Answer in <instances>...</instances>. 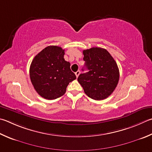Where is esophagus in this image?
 Listing matches in <instances>:
<instances>
[{
	"label": "esophagus",
	"instance_id": "obj_1",
	"mask_svg": "<svg viewBox=\"0 0 152 152\" xmlns=\"http://www.w3.org/2000/svg\"><path fill=\"white\" fill-rule=\"evenodd\" d=\"M80 70H78V71L76 72H75V74H76V76L77 78H78V76L80 75Z\"/></svg>",
	"mask_w": 152,
	"mask_h": 152
}]
</instances>
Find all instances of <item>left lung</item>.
Returning <instances> with one entry per match:
<instances>
[{
	"label": "left lung",
	"mask_w": 152,
	"mask_h": 152,
	"mask_svg": "<svg viewBox=\"0 0 152 152\" xmlns=\"http://www.w3.org/2000/svg\"><path fill=\"white\" fill-rule=\"evenodd\" d=\"M88 72L80 74L78 81L88 97L102 100L110 96L116 88L120 72L116 62L106 49L93 47L83 50ZM84 70V69H83Z\"/></svg>",
	"instance_id": "obj_1"
}]
</instances>
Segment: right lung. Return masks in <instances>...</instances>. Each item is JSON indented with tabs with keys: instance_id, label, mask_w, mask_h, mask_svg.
Returning a JSON list of instances; mask_svg holds the SVG:
<instances>
[{
	"instance_id": "1",
	"label": "right lung",
	"mask_w": 152,
	"mask_h": 152,
	"mask_svg": "<svg viewBox=\"0 0 152 152\" xmlns=\"http://www.w3.org/2000/svg\"><path fill=\"white\" fill-rule=\"evenodd\" d=\"M64 55V50L60 46H48L32 60L30 80L35 90L44 98L54 100L64 95L69 83L76 78Z\"/></svg>"
}]
</instances>
